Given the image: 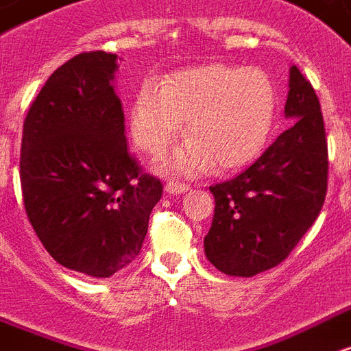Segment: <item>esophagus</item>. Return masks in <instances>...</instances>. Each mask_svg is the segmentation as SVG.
I'll return each instance as SVG.
<instances>
[{
	"label": "esophagus",
	"mask_w": 351,
	"mask_h": 351,
	"mask_svg": "<svg viewBox=\"0 0 351 351\" xmlns=\"http://www.w3.org/2000/svg\"><path fill=\"white\" fill-rule=\"evenodd\" d=\"M189 184L186 182H175V180H171V182L165 184V191L167 193H184V191H188Z\"/></svg>",
	"instance_id": "34e87169"
}]
</instances>
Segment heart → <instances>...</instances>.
I'll list each match as a JSON object with an SVG mask.
<instances>
[{
    "instance_id": "obj_1",
    "label": "heart",
    "mask_w": 351,
    "mask_h": 351,
    "mask_svg": "<svg viewBox=\"0 0 351 351\" xmlns=\"http://www.w3.org/2000/svg\"><path fill=\"white\" fill-rule=\"evenodd\" d=\"M277 93L261 69L214 63L180 70L162 87L147 83L130 108L134 143L158 156L182 132L186 143L167 160L169 171L201 173L247 165L261 154L274 130Z\"/></svg>"
}]
</instances>
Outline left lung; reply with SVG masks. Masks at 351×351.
Instances as JSON below:
<instances>
[{"mask_svg": "<svg viewBox=\"0 0 351 351\" xmlns=\"http://www.w3.org/2000/svg\"><path fill=\"white\" fill-rule=\"evenodd\" d=\"M285 113L294 123L253 165L210 186L215 208L204 251L227 275L275 268L313 227L328 193V137L320 100L298 66L290 69Z\"/></svg>", "mask_w": 351, "mask_h": 351, "instance_id": "obj_1", "label": "left lung"}]
</instances>
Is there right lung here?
Wrapping results in <instances>:
<instances>
[{
	"label": "right lung",
	"instance_id": "1",
	"mask_svg": "<svg viewBox=\"0 0 351 351\" xmlns=\"http://www.w3.org/2000/svg\"><path fill=\"white\" fill-rule=\"evenodd\" d=\"M117 56L85 51L48 77L23 121V208L61 266L111 277L141 253L160 178L126 147Z\"/></svg>",
	"mask_w": 351,
	"mask_h": 351
}]
</instances>
